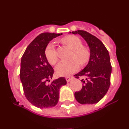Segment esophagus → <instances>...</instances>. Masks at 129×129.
Here are the masks:
<instances>
[{
    "label": "esophagus",
    "mask_w": 129,
    "mask_h": 129,
    "mask_svg": "<svg viewBox=\"0 0 129 129\" xmlns=\"http://www.w3.org/2000/svg\"><path fill=\"white\" fill-rule=\"evenodd\" d=\"M73 79L72 76H68V77H66V80L67 82H69L72 80Z\"/></svg>",
    "instance_id": "34e87169"
}]
</instances>
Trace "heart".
I'll use <instances>...</instances> for the list:
<instances>
[{
	"mask_svg": "<svg viewBox=\"0 0 129 129\" xmlns=\"http://www.w3.org/2000/svg\"><path fill=\"white\" fill-rule=\"evenodd\" d=\"M62 42L68 47L74 50L70 61H62L58 63L55 67L56 74L59 76H66L70 75L77 71L79 68V63L84 64L90 58V52L86 48L83 47V43L81 39L74 35H68L62 39ZM45 56L47 61L51 64H55L58 60L57 55L53 43L46 46L45 50Z\"/></svg>",
	"mask_w": 129,
	"mask_h": 129,
	"instance_id": "b5f03b06",
	"label": "heart"
}]
</instances>
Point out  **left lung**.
Masks as SVG:
<instances>
[{"mask_svg":"<svg viewBox=\"0 0 129 129\" xmlns=\"http://www.w3.org/2000/svg\"><path fill=\"white\" fill-rule=\"evenodd\" d=\"M72 33L81 35L90 49L87 65L74 75L77 79L83 77L82 89L75 92V98L81 104L97 103L105 95L110 85L112 67L109 52L100 39L87 31L77 30Z\"/></svg>","mask_w":129,"mask_h":129,"instance_id":"left-lung-1","label":"left lung"}]
</instances>
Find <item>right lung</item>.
<instances>
[{
  "label": "right lung",
  "instance_id": "add662e5",
  "mask_svg": "<svg viewBox=\"0 0 129 129\" xmlns=\"http://www.w3.org/2000/svg\"><path fill=\"white\" fill-rule=\"evenodd\" d=\"M62 34L43 33L38 35L26 48L21 58L20 79L26 99L40 109L56 105L59 101V89L67 84L64 77L50 82L53 69L45 56V50L53 38Z\"/></svg>",
  "mask_w": 129,
  "mask_h": 129
}]
</instances>
